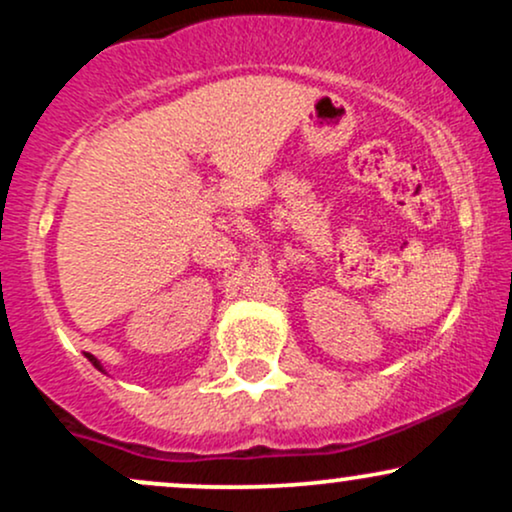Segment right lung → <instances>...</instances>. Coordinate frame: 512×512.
I'll return each mask as SVG.
<instances>
[{
	"label": "right lung",
	"instance_id": "1",
	"mask_svg": "<svg viewBox=\"0 0 512 512\" xmlns=\"http://www.w3.org/2000/svg\"><path fill=\"white\" fill-rule=\"evenodd\" d=\"M88 361H91V363H93V366H96L98 370H103V368H101V363H98V361H96V358H93V356H88Z\"/></svg>",
	"mask_w": 512,
	"mask_h": 512
}]
</instances>
